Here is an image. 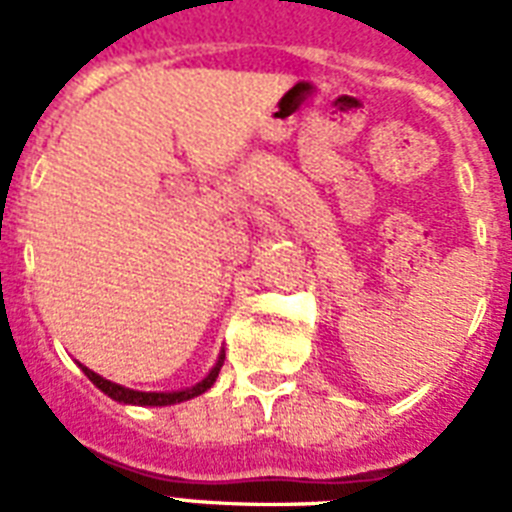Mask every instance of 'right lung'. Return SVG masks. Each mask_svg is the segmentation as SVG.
<instances>
[{"mask_svg": "<svg viewBox=\"0 0 512 512\" xmlns=\"http://www.w3.org/2000/svg\"><path fill=\"white\" fill-rule=\"evenodd\" d=\"M220 366H223V356H220V361H217V366L212 369V372L204 377V380L199 382V385H193V388L188 390H175V393H143V390H130V388H122V385H116V382L106 380V377H100V374H95L92 369H87V366H82L84 374L90 377V382H95L106 396H111L114 401H122V404H135V406H170V404H180V401H188V398L199 396V393H204L207 388H212L217 380V372H220Z\"/></svg>", "mask_w": 512, "mask_h": 512, "instance_id": "1", "label": "right lung"}]
</instances>
